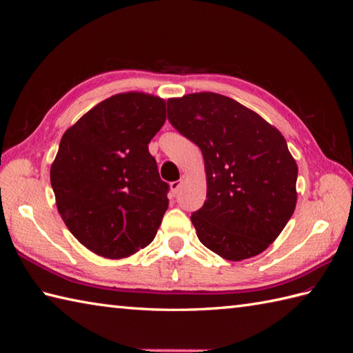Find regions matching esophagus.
<instances>
[{
	"instance_id": "esophagus-1",
	"label": "esophagus",
	"mask_w": 353,
	"mask_h": 353,
	"mask_svg": "<svg viewBox=\"0 0 353 353\" xmlns=\"http://www.w3.org/2000/svg\"><path fill=\"white\" fill-rule=\"evenodd\" d=\"M181 184H183V181H181V179L174 181V183H170V193H172V196L178 194V191L181 188Z\"/></svg>"
}]
</instances>
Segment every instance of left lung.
<instances>
[{
    "label": "left lung",
    "mask_w": 353,
    "mask_h": 353,
    "mask_svg": "<svg viewBox=\"0 0 353 353\" xmlns=\"http://www.w3.org/2000/svg\"><path fill=\"white\" fill-rule=\"evenodd\" d=\"M168 121L205 159L206 201L191 215L199 240L228 261L262 253L297 200V165L281 132L215 92L168 100Z\"/></svg>",
    "instance_id": "left-lung-1"
}]
</instances>
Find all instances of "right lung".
<instances>
[{"instance_id":"1","label":"right lung","mask_w":353,"mask_h":353,"mask_svg":"<svg viewBox=\"0 0 353 353\" xmlns=\"http://www.w3.org/2000/svg\"><path fill=\"white\" fill-rule=\"evenodd\" d=\"M165 121L162 99L125 92L95 105L61 137L51 187L69 231L91 252L121 259L156 237L169 185L148 143Z\"/></svg>"}]
</instances>
